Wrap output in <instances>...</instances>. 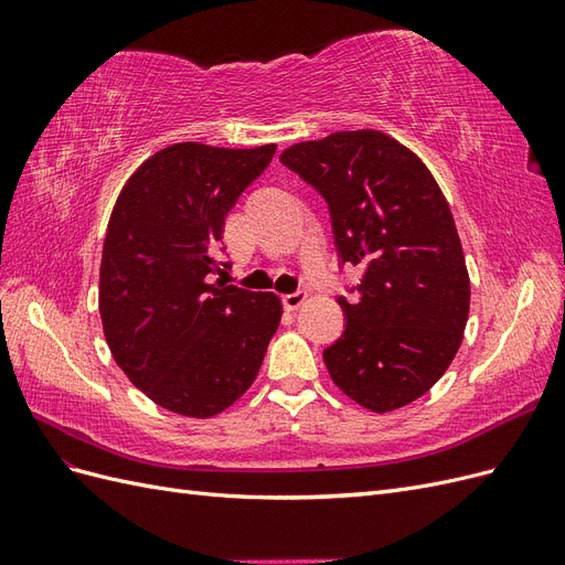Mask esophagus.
<instances>
[{"label": "esophagus", "mask_w": 565, "mask_h": 565, "mask_svg": "<svg viewBox=\"0 0 565 565\" xmlns=\"http://www.w3.org/2000/svg\"><path fill=\"white\" fill-rule=\"evenodd\" d=\"M303 301H306V292H295V295H285L282 297L285 311H299L301 306H303Z\"/></svg>", "instance_id": "34e87169"}]
</instances>
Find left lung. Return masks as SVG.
<instances>
[{"instance_id":"left-lung-1","label":"left lung","mask_w":565,"mask_h":565,"mask_svg":"<svg viewBox=\"0 0 565 565\" xmlns=\"http://www.w3.org/2000/svg\"><path fill=\"white\" fill-rule=\"evenodd\" d=\"M282 164L328 200L339 256L361 266V299L322 351L332 382L372 413L429 391L459 351L469 270L448 200L413 150L374 129L282 150Z\"/></svg>"}]
</instances>
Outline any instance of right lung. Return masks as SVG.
<instances>
[{
	"instance_id": "add662e5",
	"label": "right lung",
	"mask_w": 565,
	"mask_h": 565,
	"mask_svg": "<svg viewBox=\"0 0 565 565\" xmlns=\"http://www.w3.org/2000/svg\"><path fill=\"white\" fill-rule=\"evenodd\" d=\"M273 156L276 143H174L117 195L100 256V322L115 363L169 413H224L254 384L278 330V295L212 282L226 214Z\"/></svg>"
}]
</instances>
